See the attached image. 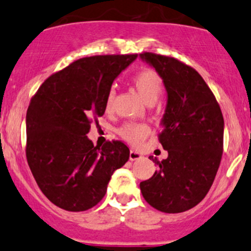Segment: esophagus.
Masks as SVG:
<instances>
[{"label": "esophagus", "instance_id": "34e87169", "mask_svg": "<svg viewBox=\"0 0 251 251\" xmlns=\"http://www.w3.org/2000/svg\"><path fill=\"white\" fill-rule=\"evenodd\" d=\"M141 158H142V155L138 152H136V151H131L130 152V160H138Z\"/></svg>", "mask_w": 251, "mask_h": 251}]
</instances>
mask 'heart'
Wrapping results in <instances>:
<instances>
[{"instance_id":"1","label":"heart","mask_w":251,"mask_h":251,"mask_svg":"<svg viewBox=\"0 0 251 251\" xmlns=\"http://www.w3.org/2000/svg\"><path fill=\"white\" fill-rule=\"evenodd\" d=\"M132 83L135 86L136 91L140 93V96L142 97V99L147 104H153L157 100L163 87L162 78L159 77V75L150 69L138 71L133 76ZM114 98H115V93H114V91H110L106 96V110L111 109L114 104ZM118 133L131 145H138L147 137L148 133H150V128L145 124L126 123L119 127Z\"/></svg>"}]
</instances>
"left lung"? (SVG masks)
Returning <instances> with one entry per match:
<instances>
[{
    "label": "left lung",
    "mask_w": 251,
    "mask_h": 251,
    "mask_svg": "<svg viewBox=\"0 0 251 251\" xmlns=\"http://www.w3.org/2000/svg\"><path fill=\"white\" fill-rule=\"evenodd\" d=\"M140 57L154 67L168 96L159 133L168 158L153 159L158 169L141 182V193L155 210L184 212L203 200L217 174L223 152L222 111L193 67L152 52L140 53Z\"/></svg>",
    "instance_id": "8db88e82"
}]
</instances>
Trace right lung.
Instances as JSON below:
<instances>
[{"label":"right lung","instance_id":"add662e5","mask_svg":"<svg viewBox=\"0 0 251 251\" xmlns=\"http://www.w3.org/2000/svg\"><path fill=\"white\" fill-rule=\"evenodd\" d=\"M137 55L83 57L51 75L26 111V160L44 195L62 210L96 206L109 180L130 157L121 141L94 146L92 120L105 113L114 79Z\"/></svg>","mask_w":251,"mask_h":251}]
</instances>
